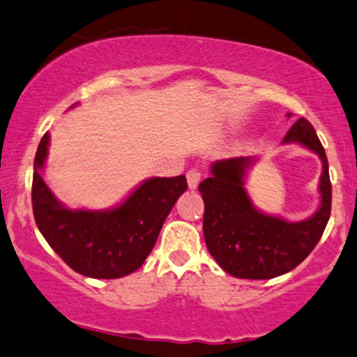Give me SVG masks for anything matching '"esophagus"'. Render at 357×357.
Wrapping results in <instances>:
<instances>
[{
  "instance_id": "obj_1",
  "label": "esophagus",
  "mask_w": 357,
  "mask_h": 357,
  "mask_svg": "<svg viewBox=\"0 0 357 357\" xmlns=\"http://www.w3.org/2000/svg\"><path fill=\"white\" fill-rule=\"evenodd\" d=\"M201 170L199 168H190L189 172H187V182H189V187L190 189H195V187L199 185V182H201Z\"/></svg>"
}]
</instances>
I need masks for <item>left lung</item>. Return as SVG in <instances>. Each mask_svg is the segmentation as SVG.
<instances>
[{
    "label": "left lung",
    "mask_w": 357,
    "mask_h": 357,
    "mask_svg": "<svg viewBox=\"0 0 357 357\" xmlns=\"http://www.w3.org/2000/svg\"><path fill=\"white\" fill-rule=\"evenodd\" d=\"M282 143H301L324 163L321 206L310 220L287 223L252 206L243 189L245 170L252 158L214 162L211 177L199 183L204 199V240L209 254L228 274L241 279H272L300 266L324 235L332 209V183L325 149L313 126L298 119Z\"/></svg>",
    "instance_id": "1"
}]
</instances>
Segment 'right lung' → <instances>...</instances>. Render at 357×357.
Wrapping results in <instances>:
<instances>
[{
	"mask_svg": "<svg viewBox=\"0 0 357 357\" xmlns=\"http://www.w3.org/2000/svg\"><path fill=\"white\" fill-rule=\"evenodd\" d=\"M47 144L49 134H44L32 180L33 218L45 241L73 271L88 278L117 279L139 269L187 190L185 177L149 178L116 209L71 211L57 202L39 174Z\"/></svg>",
	"mask_w": 357,
	"mask_h": 357,
	"instance_id": "obj_1",
	"label": "right lung"
}]
</instances>
